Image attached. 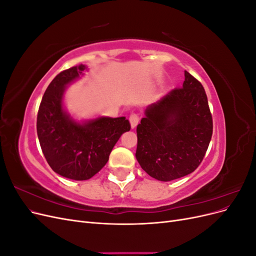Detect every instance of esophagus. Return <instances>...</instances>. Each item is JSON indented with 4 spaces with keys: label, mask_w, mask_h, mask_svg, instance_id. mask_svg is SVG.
Listing matches in <instances>:
<instances>
[{
    "label": "esophagus",
    "mask_w": 256,
    "mask_h": 256,
    "mask_svg": "<svg viewBox=\"0 0 256 256\" xmlns=\"http://www.w3.org/2000/svg\"><path fill=\"white\" fill-rule=\"evenodd\" d=\"M129 120L131 124V128H134L136 127L138 122H140V116H138V114L136 113H131L129 116Z\"/></svg>",
    "instance_id": "esophagus-1"
}]
</instances>
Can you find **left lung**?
<instances>
[{
  "label": "left lung",
  "instance_id": "obj_1",
  "mask_svg": "<svg viewBox=\"0 0 256 256\" xmlns=\"http://www.w3.org/2000/svg\"><path fill=\"white\" fill-rule=\"evenodd\" d=\"M136 157L161 182L177 180L200 164L212 136V116L203 85L184 72L182 88L148 106L136 127Z\"/></svg>",
  "mask_w": 256,
  "mask_h": 256
}]
</instances>
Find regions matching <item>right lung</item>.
Instances as JSON below:
<instances>
[{
	"mask_svg": "<svg viewBox=\"0 0 256 256\" xmlns=\"http://www.w3.org/2000/svg\"><path fill=\"white\" fill-rule=\"evenodd\" d=\"M85 68L81 64L60 72L46 90L37 114V136L46 160L54 172L74 180H86L97 174L120 136L131 128L124 116L79 124L64 112L65 85Z\"/></svg>",
	"mask_w": 256,
	"mask_h": 256,
	"instance_id": "1",
	"label": "right lung"
}]
</instances>
